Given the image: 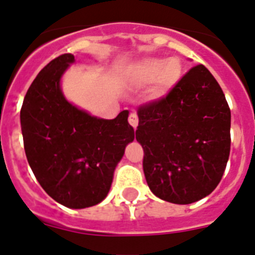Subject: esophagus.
Returning <instances> with one entry per match:
<instances>
[{
    "instance_id": "34e87169",
    "label": "esophagus",
    "mask_w": 255,
    "mask_h": 255,
    "mask_svg": "<svg viewBox=\"0 0 255 255\" xmlns=\"http://www.w3.org/2000/svg\"><path fill=\"white\" fill-rule=\"evenodd\" d=\"M128 122H129V125L132 126L133 128H137V126H138V117H137V114L130 113L129 118H128Z\"/></svg>"
}]
</instances>
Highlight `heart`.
<instances>
[{
	"mask_svg": "<svg viewBox=\"0 0 255 255\" xmlns=\"http://www.w3.org/2000/svg\"><path fill=\"white\" fill-rule=\"evenodd\" d=\"M184 66L178 57L159 58L147 57L132 66L130 80L138 85H150L153 82V96L164 98L182 80Z\"/></svg>",
	"mask_w": 255,
	"mask_h": 255,
	"instance_id": "1",
	"label": "heart"
}]
</instances>
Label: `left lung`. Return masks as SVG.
<instances>
[{
  "label": "left lung",
  "mask_w": 255,
  "mask_h": 255,
  "mask_svg": "<svg viewBox=\"0 0 255 255\" xmlns=\"http://www.w3.org/2000/svg\"><path fill=\"white\" fill-rule=\"evenodd\" d=\"M230 126L224 91L203 65L188 71L161 100L139 108L136 139L151 192L176 205L212 193L230 155Z\"/></svg>",
  "instance_id": "obj_1"
}]
</instances>
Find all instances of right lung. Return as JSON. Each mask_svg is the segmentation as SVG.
<instances>
[{
  "label": "right lung",
  "instance_id": "obj_1",
  "mask_svg": "<svg viewBox=\"0 0 255 255\" xmlns=\"http://www.w3.org/2000/svg\"><path fill=\"white\" fill-rule=\"evenodd\" d=\"M73 62V54H62L38 73L24 98L20 122L27 162L39 184L56 202L79 210L108 196L134 130L128 111L103 119L66 99L61 80Z\"/></svg>",
  "mask_w": 255,
  "mask_h": 255
}]
</instances>
